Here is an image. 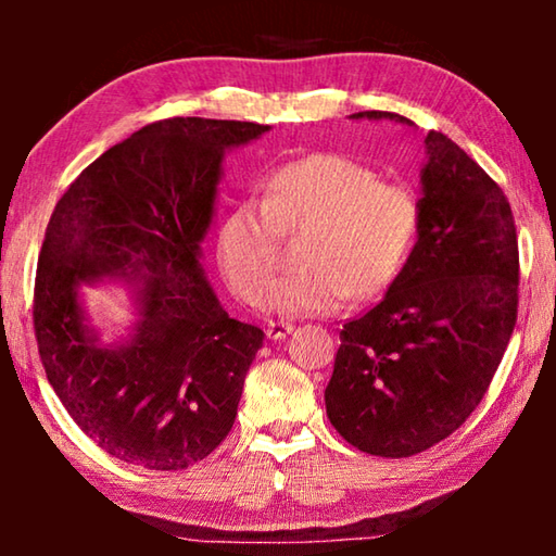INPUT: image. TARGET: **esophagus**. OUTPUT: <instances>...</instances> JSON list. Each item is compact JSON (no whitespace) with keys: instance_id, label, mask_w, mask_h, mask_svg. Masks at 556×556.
Returning a JSON list of instances; mask_svg holds the SVG:
<instances>
[{"instance_id":"34e87169","label":"esophagus","mask_w":556,"mask_h":556,"mask_svg":"<svg viewBox=\"0 0 556 556\" xmlns=\"http://www.w3.org/2000/svg\"><path fill=\"white\" fill-rule=\"evenodd\" d=\"M289 333H294V326L287 321H269L267 326V338H271V341H281V338H287Z\"/></svg>"}]
</instances>
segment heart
<instances>
[{
	"instance_id": "heart-1",
	"label": "heart",
	"mask_w": 556,
	"mask_h": 556,
	"mask_svg": "<svg viewBox=\"0 0 556 556\" xmlns=\"http://www.w3.org/2000/svg\"><path fill=\"white\" fill-rule=\"evenodd\" d=\"M419 208L407 188L343 154H312L279 166L265 199L240 201L218 230V262L230 289L248 304L267 294L279 267L281 232L308 228L299 275L269 291L267 306L289 316H324L348 296L382 294L417 238Z\"/></svg>"
}]
</instances>
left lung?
<instances>
[{"instance_id":"8db88e82","label":"left lung","mask_w":556,"mask_h":556,"mask_svg":"<svg viewBox=\"0 0 556 556\" xmlns=\"http://www.w3.org/2000/svg\"><path fill=\"white\" fill-rule=\"evenodd\" d=\"M394 119L355 112L353 119ZM417 244L368 314L341 328L326 414L348 444L404 458L464 425L503 361L517 321L515 218L503 188L431 129Z\"/></svg>"}]
</instances>
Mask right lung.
<instances>
[{
    "label": "right lung",
    "mask_w": 556,
    "mask_h": 556,
    "mask_svg": "<svg viewBox=\"0 0 556 556\" xmlns=\"http://www.w3.org/2000/svg\"><path fill=\"white\" fill-rule=\"evenodd\" d=\"M269 125L172 117L110 147L55 203L39 252L34 331L53 392L110 456L152 470L203 460L232 429L265 333L230 318L205 281L223 154ZM139 280L140 324L102 346L77 287Z\"/></svg>",
    "instance_id": "right-lung-1"
}]
</instances>
